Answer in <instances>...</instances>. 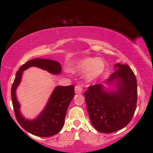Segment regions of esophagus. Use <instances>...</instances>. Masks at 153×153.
<instances>
[{"instance_id":"obj_1","label":"esophagus","mask_w":153,"mask_h":153,"mask_svg":"<svg viewBox=\"0 0 153 153\" xmlns=\"http://www.w3.org/2000/svg\"><path fill=\"white\" fill-rule=\"evenodd\" d=\"M82 91V87L80 86V85H76V86L75 87V94H81Z\"/></svg>"}]
</instances>
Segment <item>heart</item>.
<instances>
[{
    "mask_svg": "<svg viewBox=\"0 0 153 153\" xmlns=\"http://www.w3.org/2000/svg\"><path fill=\"white\" fill-rule=\"evenodd\" d=\"M106 68L105 62L101 58L86 57L80 60L76 65V69L80 73L85 72V80L92 82L103 74Z\"/></svg>",
    "mask_w": 153,
    "mask_h": 153,
    "instance_id": "b5f03b06",
    "label": "heart"
}]
</instances>
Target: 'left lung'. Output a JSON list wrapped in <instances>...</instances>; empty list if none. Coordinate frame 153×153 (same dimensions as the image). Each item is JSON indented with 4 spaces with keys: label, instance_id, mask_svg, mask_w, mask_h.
Returning <instances> with one entry per match:
<instances>
[{
    "label": "left lung",
    "instance_id": "1",
    "mask_svg": "<svg viewBox=\"0 0 153 153\" xmlns=\"http://www.w3.org/2000/svg\"><path fill=\"white\" fill-rule=\"evenodd\" d=\"M114 67L116 71L104 83L115 89L99 83L89 86L84 93L91 124L103 133L114 132L125 127L137 106V84L134 73L127 64L117 63Z\"/></svg>",
    "mask_w": 153,
    "mask_h": 153
}]
</instances>
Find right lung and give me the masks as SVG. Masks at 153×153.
<instances>
[{
	"mask_svg": "<svg viewBox=\"0 0 153 153\" xmlns=\"http://www.w3.org/2000/svg\"><path fill=\"white\" fill-rule=\"evenodd\" d=\"M31 67H36L48 71L51 74L59 75L62 71L60 63L52 59L36 58L26 62L16 72L11 88V99L16 118L26 131L40 137H48L57 134L64 125L66 112L75 94L74 85H57L52 91L42 111L34 119L24 118L21 113L20 104L16 91L22 81L23 72Z\"/></svg>",
	"mask_w": 153,
	"mask_h": 153,
	"instance_id": "1",
	"label": "right lung"
}]
</instances>
